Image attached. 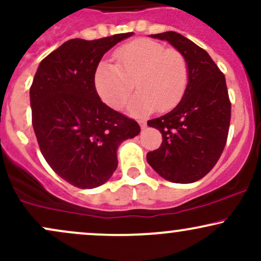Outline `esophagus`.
<instances>
[{
    "instance_id": "1",
    "label": "esophagus",
    "mask_w": 261,
    "mask_h": 261,
    "mask_svg": "<svg viewBox=\"0 0 261 261\" xmlns=\"http://www.w3.org/2000/svg\"><path fill=\"white\" fill-rule=\"evenodd\" d=\"M139 124H140L141 128H145L146 126H147V124H146L145 120H139Z\"/></svg>"
}]
</instances>
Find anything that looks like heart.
Segmentation results:
<instances>
[{
  "mask_svg": "<svg viewBox=\"0 0 261 261\" xmlns=\"http://www.w3.org/2000/svg\"><path fill=\"white\" fill-rule=\"evenodd\" d=\"M115 66L101 61L95 68V92L108 107L120 110L127 103L134 85L136 95L128 104L133 115L158 109L167 112L181 99L189 82V65L179 50L149 39H136L113 54Z\"/></svg>",
  "mask_w": 261,
  "mask_h": 261,
  "instance_id": "heart-1",
  "label": "heart"
}]
</instances>
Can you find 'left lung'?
Here are the masks:
<instances>
[{
    "label": "left lung",
    "instance_id": "8db88e82",
    "mask_svg": "<svg viewBox=\"0 0 261 261\" xmlns=\"http://www.w3.org/2000/svg\"><path fill=\"white\" fill-rule=\"evenodd\" d=\"M167 40L187 59L189 82L172 112L148 120L162 134L160 148L147 153V162L161 176L173 182L203 178L222 154L228 136L230 100L222 71L202 47L175 32L152 34Z\"/></svg>",
    "mask_w": 261,
    "mask_h": 261
}]
</instances>
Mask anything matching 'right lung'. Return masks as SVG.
I'll return each instance as SVG.
<instances>
[{
	"label": "right lung",
	"instance_id": "obj_1",
	"mask_svg": "<svg viewBox=\"0 0 261 261\" xmlns=\"http://www.w3.org/2000/svg\"><path fill=\"white\" fill-rule=\"evenodd\" d=\"M134 33L71 39L41 60L31 86L32 122L54 172L80 189L104 184L118 167L116 149L140 134L134 119L104 104L93 76L108 50Z\"/></svg>",
	"mask_w": 261,
	"mask_h": 261
}]
</instances>
